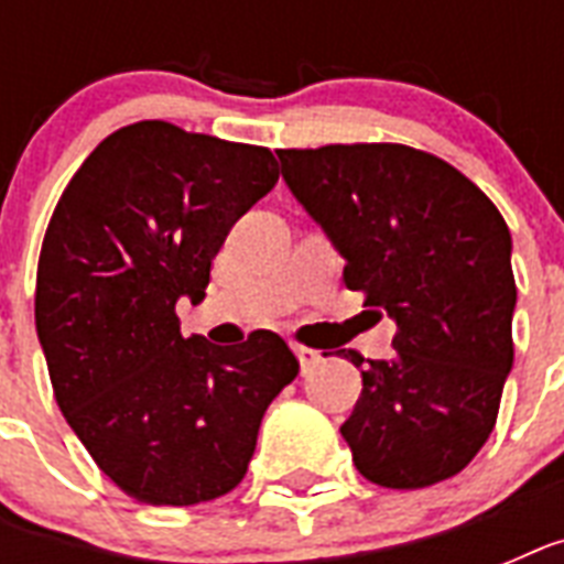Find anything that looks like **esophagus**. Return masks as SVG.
<instances>
[{"label":"esophagus","instance_id":"esophagus-1","mask_svg":"<svg viewBox=\"0 0 564 564\" xmlns=\"http://www.w3.org/2000/svg\"><path fill=\"white\" fill-rule=\"evenodd\" d=\"M292 351H295V357H299L301 362V371H310L313 366H316L318 360H322V354L316 351V348H307V345H292Z\"/></svg>","mask_w":564,"mask_h":564}]
</instances>
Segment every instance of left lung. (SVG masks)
I'll use <instances>...</instances> for the list:
<instances>
[{
    "label": "left lung",
    "mask_w": 564,
    "mask_h": 564,
    "mask_svg": "<svg viewBox=\"0 0 564 564\" xmlns=\"http://www.w3.org/2000/svg\"><path fill=\"white\" fill-rule=\"evenodd\" d=\"M278 158L286 187L345 257V286L398 325L394 357L369 360L339 427L357 471L386 489L454 477L495 430L516 357L507 221L463 172L410 145L281 149Z\"/></svg>",
    "instance_id": "8db88e82"
}]
</instances>
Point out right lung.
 Returning <instances> with one entry per match:
<instances>
[{
	"instance_id": "obj_1",
	"label": "right lung",
	"mask_w": 564,
	"mask_h": 564,
	"mask_svg": "<svg viewBox=\"0 0 564 564\" xmlns=\"http://www.w3.org/2000/svg\"><path fill=\"white\" fill-rule=\"evenodd\" d=\"M278 184L263 145L145 119L66 184L37 263L34 322L55 401L128 498L193 507L237 489L263 412L299 375L290 345L181 336L234 221Z\"/></svg>"
}]
</instances>
